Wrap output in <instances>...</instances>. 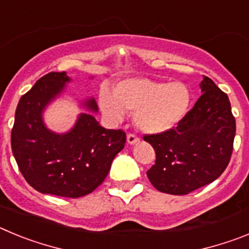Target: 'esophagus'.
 I'll return each instance as SVG.
<instances>
[{
    "mask_svg": "<svg viewBox=\"0 0 249 249\" xmlns=\"http://www.w3.org/2000/svg\"><path fill=\"white\" fill-rule=\"evenodd\" d=\"M138 141H140V138H138L136 135H132V133H129V135L127 136V143L128 144H136Z\"/></svg>",
    "mask_w": 249,
    "mask_h": 249,
    "instance_id": "obj_1",
    "label": "esophagus"
}]
</instances>
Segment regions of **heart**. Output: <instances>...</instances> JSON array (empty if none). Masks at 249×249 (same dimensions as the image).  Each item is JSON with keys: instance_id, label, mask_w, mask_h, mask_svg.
I'll return each mask as SVG.
<instances>
[{"instance_id": "heart-1", "label": "heart", "mask_w": 249, "mask_h": 249, "mask_svg": "<svg viewBox=\"0 0 249 249\" xmlns=\"http://www.w3.org/2000/svg\"><path fill=\"white\" fill-rule=\"evenodd\" d=\"M98 101L101 111L111 122H121L124 112H129L140 131L160 135L183 121L190 109L191 92L181 82L132 77L116 83L112 93L101 89Z\"/></svg>"}]
</instances>
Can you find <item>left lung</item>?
<instances>
[{
    "instance_id": "8db88e82",
    "label": "left lung",
    "mask_w": 249,
    "mask_h": 249,
    "mask_svg": "<svg viewBox=\"0 0 249 249\" xmlns=\"http://www.w3.org/2000/svg\"><path fill=\"white\" fill-rule=\"evenodd\" d=\"M202 96L176 128L144 136L156 152L147 177L156 190L188 195L215 181L230 163L236 136L228 96L204 77Z\"/></svg>"
}]
</instances>
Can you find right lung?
Returning a JSON list of instances; mask_svg holds the SVG:
<instances>
[{"label":"right lung","mask_w":249,"mask_h":249,"mask_svg":"<svg viewBox=\"0 0 249 249\" xmlns=\"http://www.w3.org/2000/svg\"><path fill=\"white\" fill-rule=\"evenodd\" d=\"M71 78L66 72L41 77L19 100L15 114L11 147L22 176L45 195L78 198L93 192L108 175L112 160L126 143L121 129H106L96 121L97 103L81 102L87 112L78 114L65 133L51 131L43 112L65 92Z\"/></svg>","instance_id":"1"}]
</instances>
